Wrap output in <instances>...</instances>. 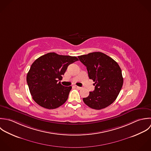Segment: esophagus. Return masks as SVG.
I'll list each match as a JSON object with an SVG mask.
<instances>
[{
    "instance_id": "obj_1",
    "label": "esophagus",
    "mask_w": 151,
    "mask_h": 151,
    "mask_svg": "<svg viewBox=\"0 0 151 151\" xmlns=\"http://www.w3.org/2000/svg\"><path fill=\"white\" fill-rule=\"evenodd\" d=\"M74 87L76 88H77V89H78V90H81V89L82 88V87H78V86H74Z\"/></svg>"
}]
</instances>
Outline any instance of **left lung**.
I'll return each instance as SVG.
<instances>
[{
	"instance_id": "8db88e82",
	"label": "left lung",
	"mask_w": 151,
	"mask_h": 151,
	"mask_svg": "<svg viewBox=\"0 0 151 151\" xmlns=\"http://www.w3.org/2000/svg\"><path fill=\"white\" fill-rule=\"evenodd\" d=\"M87 67L90 79L95 83L94 90L83 99L89 107L101 109L111 105L117 98L123 85L122 71L111 57L101 52H93L78 57Z\"/></svg>"
}]
</instances>
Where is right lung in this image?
Returning <instances> with one entry per match:
<instances>
[{"label":"right lung","instance_id":"1","mask_svg":"<svg viewBox=\"0 0 151 151\" xmlns=\"http://www.w3.org/2000/svg\"><path fill=\"white\" fill-rule=\"evenodd\" d=\"M78 60L75 56L49 52L40 56L32 64L26 80L30 93L40 106L55 109L67 100L71 86L65 87L62 79L68 66Z\"/></svg>","mask_w":151,"mask_h":151}]
</instances>
